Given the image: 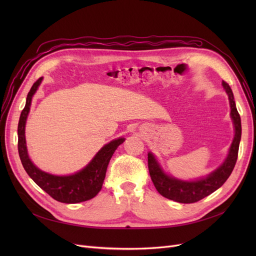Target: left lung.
I'll return each mask as SVG.
<instances>
[{"label":"left lung","instance_id":"1","mask_svg":"<svg viewBox=\"0 0 256 256\" xmlns=\"http://www.w3.org/2000/svg\"><path fill=\"white\" fill-rule=\"evenodd\" d=\"M222 85L228 96L230 118L235 128L234 140L230 147L226 159L224 160L223 164L218 168L214 170L212 173L207 175L206 177L200 178V180H198L184 182L166 175L164 172V170L161 168L154 154L148 152V157L147 158H148L150 175L154 186L162 196L184 204L198 202L200 200L208 196L216 189H219L226 182L230 173L233 172L238 157L240 138H242V120H240V115L237 111L232 88L224 81H222Z\"/></svg>","mask_w":256,"mask_h":256}]
</instances>
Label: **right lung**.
I'll list each match as a JSON object with an SVG mask.
<instances>
[{
  "label": "right lung",
  "instance_id": "add662e5",
  "mask_svg": "<svg viewBox=\"0 0 256 256\" xmlns=\"http://www.w3.org/2000/svg\"><path fill=\"white\" fill-rule=\"evenodd\" d=\"M42 81L38 79L30 88L24 109L22 110L18 124V152L22 166L28 176L54 200L66 204L85 202L95 198L102 190L108 164L118 147L125 138H120L106 144L90 164L81 171L68 176H56L38 168L28 158L26 143V122L30 112L33 95Z\"/></svg>",
  "mask_w": 256,
  "mask_h": 256
}]
</instances>
